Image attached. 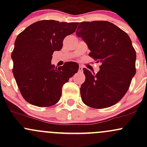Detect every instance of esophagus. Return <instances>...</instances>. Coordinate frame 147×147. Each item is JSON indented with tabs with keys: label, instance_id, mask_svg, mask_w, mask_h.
I'll list each match as a JSON object with an SVG mask.
<instances>
[{
	"label": "esophagus",
	"instance_id": "obj_1",
	"mask_svg": "<svg viewBox=\"0 0 147 147\" xmlns=\"http://www.w3.org/2000/svg\"><path fill=\"white\" fill-rule=\"evenodd\" d=\"M82 71H83V67L80 65V66L79 67V72H82Z\"/></svg>",
	"mask_w": 147,
	"mask_h": 147
}]
</instances>
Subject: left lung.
<instances>
[{"label": "left lung", "instance_id": "left-lung-1", "mask_svg": "<svg viewBox=\"0 0 147 147\" xmlns=\"http://www.w3.org/2000/svg\"><path fill=\"white\" fill-rule=\"evenodd\" d=\"M76 34L87 43L89 56L102 63L96 74L83 68L86 79L80 88L82 101L97 109L115 105L129 90L136 72V52L131 38L106 21L82 22Z\"/></svg>", "mask_w": 147, "mask_h": 147}]
</instances>
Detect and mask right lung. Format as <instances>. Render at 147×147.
I'll list each match as a JSON object with an SVG mask.
<instances>
[{
  "instance_id": "add662e5",
  "label": "right lung",
  "mask_w": 147,
  "mask_h": 147,
  "mask_svg": "<svg viewBox=\"0 0 147 147\" xmlns=\"http://www.w3.org/2000/svg\"><path fill=\"white\" fill-rule=\"evenodd\" d=\"M78 24L42 20L16 37L11 53L12 72L26 102L38 107H48L59 102L63 84L77 73L79 65L68 61L55 66L51 63L52 55L61 50L64 38L75 32Z\"/></svg>"
}]
</instances>
